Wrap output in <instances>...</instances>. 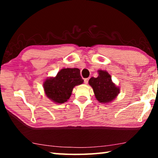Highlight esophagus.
<instances>
[{"mask_svg":"<svg viewBox=\"0 0 158 158\" xmlns=\"http://www.w3.org/2000/svg\"><path fill=\"white\" fill-rule=\"evenodd\" d=\"M89 78H86V79H84V83L85 84H87L88 83H89Z\"/></svg>","mask_w":158,"mask_h":158,"instance_id":"obj_1","label":"esophagus"}]
</instances>
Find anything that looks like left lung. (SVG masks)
<instances>
[{"mask_svg":"<svg viewBox=\"0 0 158 158\" xmlns=\"http://www.w3.org/2000/svg\"><path fill=\"white\" fill-rule=\"evenodd\" d=\"M98 77H91L89 85L93 88L97 100L100 103H109L113 101L120 93V89L115 85L111 77L106 71L98 70Z\"/></svg>","mask_w":158,"mask_h":158,"instance_id":"left-lung-1","label":"left lung"}]
</instances>
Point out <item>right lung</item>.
<instances>
[{
  "label": "right lung",
  "mask_w": 158,
  "mask_h": 158,
  "mask_svg": "<svg viewBox=\"0 0 158 158\" xmlns=\"http://www.w3.org/2000/svg\"><path fill=\"white\" fill-rule=\"evenodd\" d=\"M83 82L79 69L63 68L55 77L45 80L43 87L48 98L55 103L63 104L70 98L73 88Z\"/></svg>",
  "instance_id": "obj_1"
}]
</instances>
